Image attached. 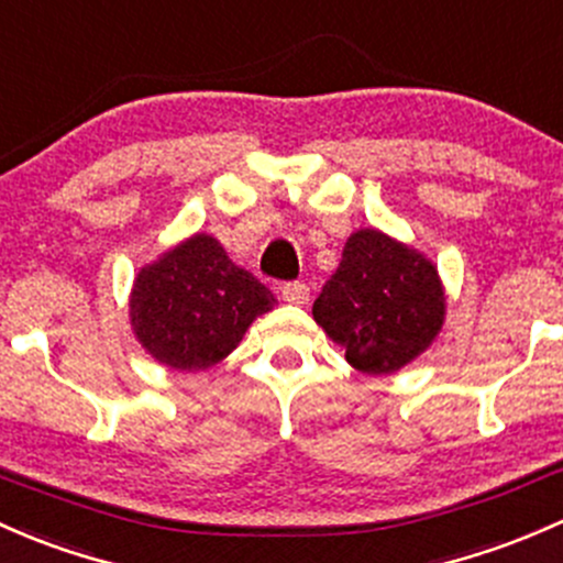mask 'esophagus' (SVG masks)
<instances>
[{"mask_svg":"<svg viewBox=\"0 0 563 563\" xmlns=\"http://www.w3.org/2000/svg\"><path fill=\"white\" fill-rule=\"evenodd\" d=\"M280 297H283V301H288V305L305 307L307 301H310V288H307L305 283H299V280L283 283V286H280Z\"/></svg>","mask_w":563,"mask_h":563,"instance_id":"obj_1","label":"esophagus"}]
</instances>
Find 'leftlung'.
<instances>
[{
	"instance_id": "obj_1",
	"label": "left lung",
	"mask_w": 563,
	"mask_h": 563,
	"mask_svg": "<svg viewBox=\"0 0 563 563\" xmlns=\"http://www.w3.org/2000/svg\"><path fill=\"white\" fill-rule=\"evenodd\" d=\"M318 327L364 375H390L418 358L445 321L437 266L377 229L347 236L342 262L312 305Z\"/></svg>"
}]
</instances>
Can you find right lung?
Returning <instances> with one entry per match:
<instances>
[{
	"instance_id": "1",
	"label": "right lung",
	"mask_w": 563,
	"mask_h": 563,
	"mask_svg": "<svg viewBox=\"0 0 563 563\" xmlns=\"http://www.w3.org/2000/svg\"><path fill=\"white\" fill-rule=\"evenodd\" d=\"M272 307L269 288L236 266L216 236L194 234L142 266L129 318L140 345L158 364L197 372L227 358Z\"/></svg>"
}]
</instances>
